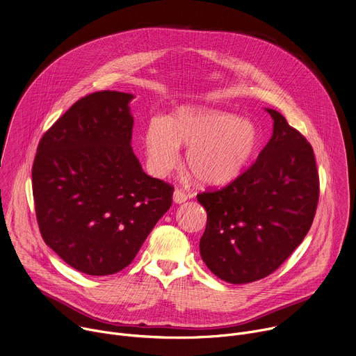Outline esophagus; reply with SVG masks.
I'll list each match as a JSON object with an SVG mask.
<instances>
[{
	"instance_id": "34e87169",
	"label": "esophagus",
	"mask_w": 356,
	"mask_h": 356,
	"mask_svg": "<svg viewBox=\"0 0 356 356\" xmlns=\"http://www.w3.org/2000/svg\"><path fill=\"white\" fill-rule=\"evenodd\" d=\"M187 198H188V195L184 193V191H181V190H175V193H173V201L176 202V204H181V202H184V201H187Z\"/></svg>"
}]
</instances>
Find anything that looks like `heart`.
Instances as JSON below:
<instances>
[{"mask_svg":"<svg viewBox=\"0 0 356 356\" xmlns=\"http://www.w3.org/2000/svg\"><path fill=\"white\" fill-rule=\"evenodd\" d=\"M180 145L188 146L187 166L200 183L222 186L255 156L259 132L250 121L216 110L184 107L169 121L155 117L145 131L149 170L158 177L170 173L179 162Z\"/></svg>","mask_w":356,"mask_h":356,"instance_id":"b5f03b06","label":"heart"}]
</instances>
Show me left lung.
I'll return each mask as SVG.
<instances>
[{"label":"left lung","instance_id":"8db88e82","mask_svg":"<svg viewBox=\"0 0 356 356\" xmlns=\"http://www.w3.org/2000/svg\"><path fill=\"white\" fill-rule=\"evenodd\" d=\"M257 162L221 190L197 194L207 211L201 259L221 280L250 283L273 273L307 235L320 181L312 145L276 110Z\"/></svg>","mask_w":356,"mask_h":356}]
</instances>
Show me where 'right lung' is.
I'll list each match as a JSON object with an SVG mask.
<instances>
[{
  "mask_svg": "<svg viewBox=\"0 0 356 356\" xmlns=\"http://www.w3.org/2000/svg\"><path fill=\"white\" fill-rule=\"evenodd\" d=\"M129 92L80 98L42 136L32 168L43 241L91 276L127 268L170 209L173 187L147 176L131 139Z\"/></svg>",
  "mask_w": 356,
  "mask_h": 356,
  "instance_id": "right-lung-1",
  "label": "right lung"
}]
</instances>
